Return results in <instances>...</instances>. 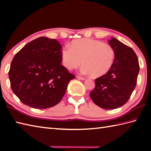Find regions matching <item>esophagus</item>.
Segmentation results:
<instances>
[{
	"mask_svg": "<svg viewBox=\"0 0 151 151\" xmlns=\"http://www.w3.org/2000/svg\"><path fill=\"white\" fill-rule=\"evenodd\" d=\"M77 78H78L79 79H81V80H84V79H85V78H84V77H82V76H77Z\"/></svg>",
	"mask_w": 151,
	"mask_h": 151,
	"instance_id": "34e87169",
	"label": "esophagus"
}]
</instances>
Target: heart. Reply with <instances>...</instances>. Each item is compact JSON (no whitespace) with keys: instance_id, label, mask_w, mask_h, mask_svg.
<instances>
[{"instance_id":"b5f03b06","label":"heart","mask_w":151,"mask_h":151,"mask_svg":"<svg viewBox=\"0 0 151 151\" xmlns=\"http://www.w3.org/2000/svg\"><path fill=\"white\" fill-rule=\"evenodd\" d=\"M115 52L112 46L99 40L83 38L72 41L61 51L65 67L68 70L77 68L82 63L81 72L98 78L106 74L113 65Z\"/></svg>"}]
</instances>
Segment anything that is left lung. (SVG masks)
Segmentation results:
<instances>
[{"label": "left lung", "instance_id": "obj_1", "mask_svg": "<svg viewBox=\"0 0 151 151\" xmlns=\"http://www.w3.org/2000/svg\"><path fill=\"white\" fill-rule=\"evenodd\" d=\"M115 52L111 69L95 79V86L90 95L94 103L106 109L125 104L137 85L139 66L134 51L115 38L109 42Z\"/></svg>", "mask_w": 151, "mask_h": 151}]
</instances>
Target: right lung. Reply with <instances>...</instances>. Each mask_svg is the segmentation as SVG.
Masks as SVG:
<instances>
[{"label": "right lung", "mask_w": 151, "mask_h": 151, "mask_svg": "<svg viewBox=\"0 0 151 151\" xmlns=\"http://www.w3.org/2000/svg\"><path fill=\"white\" fill-rule=\"evenodd\" d=\"M61 49L56 40L40 37L15 54L9 78L13 93L22 103L45 109L60 102L76 77L61 64Z\"/></svg>", "instance_id": "1"}]
</instances>
